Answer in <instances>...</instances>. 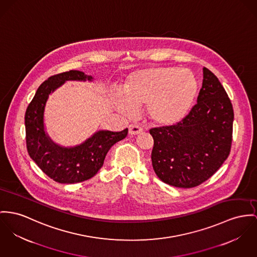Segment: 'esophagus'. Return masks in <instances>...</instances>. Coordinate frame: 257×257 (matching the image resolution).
<instances>
[{"mask_svg": "<svg viewBox=\"0 0 257 257\" xmlns=\"http://www.w3.org/2000/svg\"><path fill=\"white\" fill-rule=\"evenodd\" d=\"M143 132V128L138 124H130L129 125V134L138 135Z\"/></svg>", "mask_w": 257, "mask_h": 257, "instance_id": "esophagus-1", "label": "esophagus"}]
</instances>
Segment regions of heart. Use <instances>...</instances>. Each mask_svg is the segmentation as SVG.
I'll use <instances>...</instances> for the list:
<instances>
[{"mask_svg":"<svg viewBox=\"0 0 257 257\" xmlns=\"http://www.w3.org/2000/svg\"><path fill=\"white\" fill-rule=\"evenodd\" d=\"M195 74L177 67H149L130 73L122 84V96L113 103L120 112L131 115L135 108L147 106L150 120L158 126L169 127L185 118L198 96Z\"/></svg>","mask_w":257,"mask_h":257,"instance_id":"1","label":"heart"}]
</instances>
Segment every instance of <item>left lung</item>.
I'll list each match as a JSON object with an SVG mask.
<instances>
[{"label": "left lung", "mask_w": 257, "mask_h": 257, "mask_svg": "<svg viewBox=\"0 0 257 257\" xmlns=\"http://www.w3.org/2000/svg\"><path fill=\"white\" fill-rule=\"evenodd\" d=\"M234 110L217 77L203 67L196 103L180 123L152 128L153 168L164 183L194 188L211 177L230 155Z\"/></svg>", "instance_id": "8db88e82"}]
</instances>
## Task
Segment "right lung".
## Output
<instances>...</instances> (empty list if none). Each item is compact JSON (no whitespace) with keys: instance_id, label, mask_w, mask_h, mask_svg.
Here are the masks:
<instances>
[{"instance_id":"right-lung-1","label":"right lung","mask_w":257,"mask_h":257,"mask_svg":"<svg viewBox=\"0 0 257 257\" xmlns=\"http://www.w3.org/2000/svg\"><path fill=\"white\" fill-rule=\"evenodd\" d=\"M68 80L92 81L93 77L78 70L51 76L40 85L25 112L28 155L48 177L60 184H74L94 177L109 149L128 134L127 128L121 132L101 130L73 148L55 144L45 132V105L49 95Z\"/></svg>"}]
</instances>
